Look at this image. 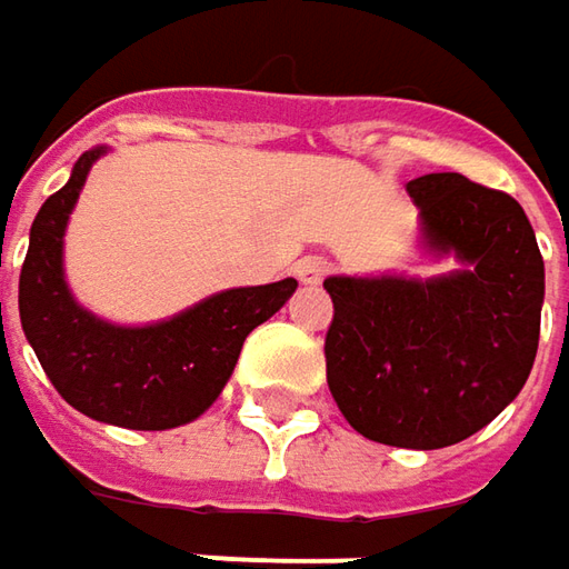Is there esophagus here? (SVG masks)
<instances>
[{
	"label": "esophagus",
	"mask_w": 569,
	"mask_h": 569,
	"mask_svg": "<svg viewBox=\"0 0 569 569\" xmlns=\"http://www.w3.org/2000/svg\"><path fill=\"white\" fill-rule=\"evenodd\" d=\"M329 274V262L322 259V256H303L300 262H297V278L303 281V284H317Z\"/></svg>",
	"instance_id": "obj_1"
}]
</instances>
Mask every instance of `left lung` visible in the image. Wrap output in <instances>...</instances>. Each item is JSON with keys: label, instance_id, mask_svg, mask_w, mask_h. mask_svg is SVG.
Returning a JSON list of instances; mask_svg holds the SVG:
<instances>
[{"label": "left lung", "instance_id": "1", "mask_svg": "<svg viewBox=\"0 0 569 569\" xmlns=\"http://www.w3.org/2000/svg\"><path fill=\"white\" fill-rule=\"evenodd\" d=\"M421 247L466 269L348 278L322 288L336 317L326 380L345 421L386 447L440 449L491 425L536 363L545 262L513 196L462 173L408 183Z\"/></svg>", "mask_w": 569, "mask_h": 569}]
</instances>
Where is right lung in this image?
I'll use <instances>...</instances> for the list:
<instances>
[{"label": "right lung", "instance_id": "add662e5", "mask_svg": "<svg viewBox=\"0 0 569 569\" xmlns=\"http://www.w3.org/2000/svg\"><path fill=\"white\" fill-rule=\"evenodd\" d=\"M103 151V144L84 151L69 183L33 218L18 281L21 329L56 392L81 415L129 430L189 425L221 396L247 336L284 307L297 281L230 288L151 326H117L88 313L66 284L62 237Z\"/></svg>", "mask_w": 569, "mask_h": 569}]
</instances>
